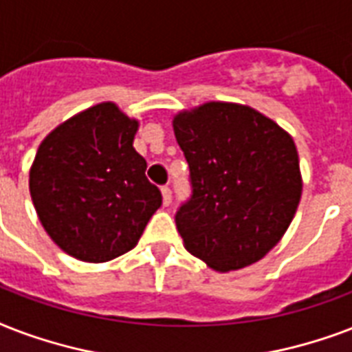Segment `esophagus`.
I'll return each instance as SVG.
<instances>
[{
  "label": "esophagus",
  "mask_w": 352,
  "mask_h": 352,
  "mask_svg": "<svg viewBox=\"0 0 352 352\" xmlns=\"http://www.w3.org/2000/svg\"><path fill=\"white\" fill-rule=\"evenodd\" d=\"M162 195H163V204H165V206H168V204H170V200H173V190H170V187H168V185H163Z\"/></svg>",
  "instance_id": "34e87169"
}]
</instances>
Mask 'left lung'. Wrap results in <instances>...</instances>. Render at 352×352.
I'll return each instance as SVG.
<instances>
[{"label":"left lung","mask_w":352,"mask_h":352,"mask_svg":"<svg viewBox=\"0 0 352 352\" xmlns=\"http://www.w3.org/2000/svg\"><path fill=\"white\" fill-rule=\"evenodd\" d=\"M173 126L189 163L190 198L176 211L187 252L217 272L261 261L285 235L301 198L294 139L233 102L179 111Z\"/></svg>","instance_id":"left-lung-1"}]
</instances>
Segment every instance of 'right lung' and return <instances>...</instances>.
Here are the masks:
<instances>
[{
	"label": "right lung",
	"mask_w": 352,
	"mask_h": 352,
	"mask_svg": "<svg viewBox=\"0 0 352 352\" xmlns=\"http://www.w3.org/2000/svg\"><path fill=\"white\" fill-rule=\"evenodd\" d=\"M139 122L113 102H100L56 126L29 173L38 219L53 242L84 263L130 252L160 206L133 148Z\"/></svg>",
	"instance_id": "add662e5"
}]
</instances>
